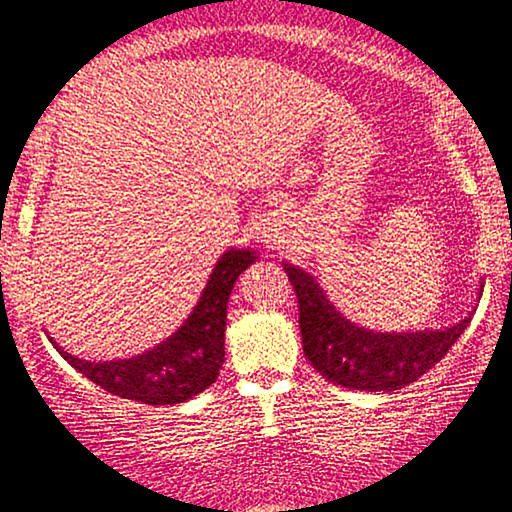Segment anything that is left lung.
Wrapping results in <instances>:
<instances>
[{
    "label": "left lung",
    "mask_w": 512,
    "mask_h": 512,
    "mask_svg": "<svg viewBox=\"0 0 512 512\" xmlns=\"http://www.w3.org/2000/svg\"><path fill=\"white\" fill-rule=\"evenodd\" d=\"M299 299V329L306 359L334 385L359 392H394L448 355L469 327L473 311L462 322L441 329L373 331L345 318L331 304L311 273L283 262ZM482 294V285L478 297Z\"/></svg>",
    "instance_id": "obj_1"
}]
</instances>
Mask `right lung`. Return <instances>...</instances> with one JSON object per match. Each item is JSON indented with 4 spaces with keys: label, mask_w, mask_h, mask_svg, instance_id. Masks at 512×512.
<instances>
[{
    "label": "right lung",
    "mask_w": 512,
    "mask_h": 512,
    "mask_svg": "<svg viewBox=\"0 0 512 512\" xmlns=\"http://www.w3.org/2000/svg\"><path fill=\"white\" fill-rule=\"evenodd\" d=\"M257 259L253 248H229L213 266L197 306L167 341L141 355L111 362H88L50 343L78 373L115 394L148 406H174L208 390L225 362L227 301L234 283Z\"/></svg>",
    "instance_id": "add662e5"
}]
</instances>
